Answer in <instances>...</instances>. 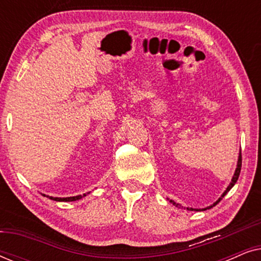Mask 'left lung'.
Instances as JSON below:
<instances>
[{"label":"left lung","mask_w":261,"mask_h":261,"mask_svg":"<svg viewBox=\"0 0 261 261\" xmlns=\"http://www.w3.org/2000/svg\"><path fill=\"white\" fill-rule=\"evenodd\" d=\"M241 164H242V159H241V152H240V154H239V159H238V165H237V170H235V173H234V176H233V178H231V181H230V184L228 185V188L226 189V191L223 192L222 194V196H221V197L217 199V201L214 203V204H212V205H209V206H206V208H204V209H194V208H187V210H195V212H203V210H206V209H210V208H213V206H215L217 203H219L221 199H222V197H224V195L227 194L228 191L230 190L231 188L234 187L235 185V183H237V180H238V178H239V176H240V171H241ZM170 202L172 203L173 205H176V206H179L180 208V204H178V203H176L174 201H172V199H170Z\"/></svg>","instance_id":"obj_1"}]
</instances>
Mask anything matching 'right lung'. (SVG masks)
Instances as JSON below:
<instances>
[{
    "label": "right lung",
    "instance_id": "right-lung-1",
    "mask_svg": "<svg viewBox=\"0 0 261 261\" xmlns=\"http://www.w3.org/2000/svg\"><path fill=\"white\" fill-rule=\"evenodd\" d=\"M89 194V192H88ZM45 196V195H44ZM84 196L87 195H78V196H73V197H52V196H47L49 199H53V201H57V202H72V201H77V199H81L82 197H84Z\"/></svg>",
    "mask_w": 261,
    "mask_h": 261
}]
</instances>
